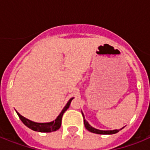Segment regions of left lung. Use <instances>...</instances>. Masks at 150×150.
Listing matches in <instances>:
<instances>
[{
  "label": "left lung",
  "instance_id": "8db88e82",
  "mask_svg": "<svg viewBox=\"0 0 150 150\" xmlns=\"http://www.w3.org/2000/svg\"><path fill=\"white\" fill-rule=\"evenodd\" d=\"M82 116H83V119H84V125H85V127L86 128L87 130L89 131V132H91L93 133H96V134H100V135H112V134H115V133L118 132L119 131L121 130L122 128L121 129H115V130H110V131H103V130H99V129H96V128H93L89 123H88V121L85 119V117H84V114H82Z\"/></svg>",
  "mask_w": 150,
  "mask_h": 150
}]
</instances>
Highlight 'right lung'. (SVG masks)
<instances>
[{"label": "right lung", "instance_id": "1", "mask_svg": "<svg viewBox=\"0 0 150 150\" xmlns=\"http://www.w3.org/2000/svg\"><path fill=\"white\" fill-rule=\"evenodd\" d=\"M73 99H74V97L69 100V101L66 104L65 107H64V109L61 110V114H59L57 117L54 121H51V122H48V123H37V122H34V121H30L29 119L25 118L23 116H22L17 111H16V113H17V114L19 117L20 120L22 121V123L24 124L25 126H27L29 128L32 129V130L36 131V132H51L58 130L59 128H61L62 116H63L64 113L68 109V107H69L71 104V100Z\"/></svg>", "mask_w": 150, "mask_h": 150}]
</instances>
